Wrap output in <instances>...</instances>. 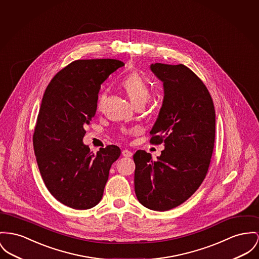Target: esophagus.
I'll return each mask as SVG.
<instances>
[{
    "label": "esophagus",
    "instance_id": "esophagus-1",
    "mask_svg": "<svg viewBox=\"0 0 259 259\" xmlns=\"http://www.w3.org/2000/svg\"><path fill=\"white\" fill-rule=\"evenodd\" d=\"M121 154L123 157H132L133 156V152L132 151H130V150H127V149H124V150H122V152H121Z\"/></svg>",
    "mask_w": 259,
    "mask_h": 259
}]
</instances>
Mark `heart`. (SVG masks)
<instances>
[{
    "label": "heart",
    "mask_w": 259,
    "mask_h": 259,
    "mask_svg": "<svg viewBox=\"0 0 259 259\" xmlns=\"http://www.w3.org/2000/svg\"><path fill=\"white\" fill-rule=\"evenodd\" d=\"M125 93L127 94L131 102L135 106L146 103L150 98V89L144 79L138 73H131L121 82ZM103 97L99 99L98 107L102 103Z\"/></svg>",
    "instance_id": "obj_1"
}]
</instances>
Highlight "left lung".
I'll return each instance as SVG.
<instances>
[{
	"mask_svg": "<svg viewBox=\"0 0 259 259\" xmlns=\"http://www.w3.org/2000/svg\"><path fill=\"white\" fill-rule=\"evenodd\" d=\"M164 99L150 131L152 144L165 149L153 161L138 150L135 190L143 206L167 211L188 200L206 177L215 141V109L201 79L184 65L152 64Z\"/></svg>",
	"mask_w": 259,
	"mask_h": 259,
	"instance_id": "8db88e82",
	"label": "left lung"
}]
</instances>
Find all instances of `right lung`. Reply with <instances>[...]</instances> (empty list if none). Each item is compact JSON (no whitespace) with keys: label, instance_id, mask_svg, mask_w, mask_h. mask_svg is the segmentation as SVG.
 Returning a JSON list of instances; mask_svg holds the SVG:
<instances>
[{"label":"right lung","instance_id":"add662e5","mask_svg":"<svg viewBox=\"0 0 259 259\" xmlns=\"http://www.w3.org/2000/svg\"><path fill=\"white\" fill-rule=\"evenodd\" d=\"M124 64L114 59L77 60L60 70L46 88L33 134L37 165L46 188L67 206L84 210L103 196L116 145L94 154L82 139L95 116L101 84Z\"/></svg>","mask_w":259,"mask_h":259}]
</instances>
